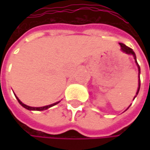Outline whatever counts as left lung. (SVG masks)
<instances>
[{"label":"left lung","instance_id":"left-lung-1","mask_svg":"<svg viewBox=\"0 0 150 150\" xmlns=\"http://www.w3.org/2000/svg\"><path fill=\"white\" fill-rule=\"evenodd\" d=\"M120 45V47H121V51L124 52V53H126V54H129V55H132L133 57H134V62H135L136 65L138 67V72H139V86H138V89H137V92H136V95L134 96V98H136V96L138 95V93H139V88H140V77H139V75H140V67L139 66V64H138V62H137V59H136V55L134 53V52L133 51V49H131L130 47H127L126 45H124V43H119ZM131 105V104H130ZM130 105L129 106V108L130 107ZM127 108V109H128ZM126 109V110H127ZM125 110V111H126Z\"/></svg>","mask_w":150,"mask_h":150}]
</instances>
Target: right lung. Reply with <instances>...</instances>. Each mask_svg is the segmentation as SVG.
<instances>
[{"mask_svg": "<svg viewBox=\"0 0 150 150\" xmlns=\"http://www.w3.org/2000/svg\"><path fill=\"white\" fill-rule=\"evenodd\" d=\"M15 96H16V94H15ZM16 99H17V101L19 102V103H20L21 106L23 107V108H25L26 109H27V110H31V111H42V110H46V109H47V108H51V107L54 106V105H56V104H57L58 103H60V101L59 102H57V103H52V104H50V105H47V106H43V107H38V108H36V107H30L28 106V105H26L25 103H23L16 96Z\"/></svg>", "mask_w": 150, "mask_h": 150, "instance_id": "add662e5", "label": "right lung"}]
</instances>
